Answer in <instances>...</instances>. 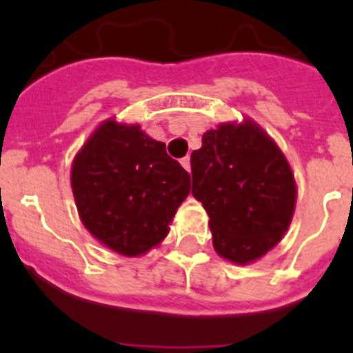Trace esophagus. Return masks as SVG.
Instances as JSON below:
<instances>
[{
    "mask_svg": "<svg viewBox=\"0 0 353 353\" xmlns=\"http://www.w3.org/2000/svg\"><path fill=\"white\" fill-rule=\"evenodd\" d=\"M181 165H183V168H185V170L190 172V157H183Z\"/></svg>",
    "mask_w": 353,
    "mask_h": 353,
    "instance_id": "34e87169",
    "label": "esophagus"
}]
</instances>
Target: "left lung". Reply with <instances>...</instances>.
Segmentation results:
<instances>
[{
	"instance_id": "1",
	"label": "left lung",
	"mask_w": 353,
	"mask_h": 353,
	"mask_svg": "<svg viewBox=\"0 0 353 353\" xmlns=\"http://www.w3.org/2000/svg\"><path fill=\"white\" fill-rule=\"evenodd\" d=\"M192 196L209 214L214 251L247 265L265 256L295 214L296 183L274 139L251 117L203 133L190 155Z\"/></svg>"
}]
</instances>
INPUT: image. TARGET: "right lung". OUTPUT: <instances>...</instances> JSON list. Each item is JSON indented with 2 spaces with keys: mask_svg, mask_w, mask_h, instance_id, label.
<instances>
[{
  "mask_svg": "<svg viewBox=\"0 0 353 353\" xmlns=\"http://www.w3.org/2000/svg\"><path fill=\"white\" fill-rule=\"evenodd\" d=\"M82 225L122 256H143L165 240L190 176L141 124L102 121L71 163Z\"/></svg>",
  "mask_w": 353,
  "mask_h": 353,
  "instance_id": "right-lung-1",
  "label": "right lung"
}]
</instances>
